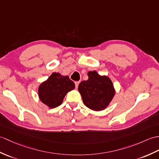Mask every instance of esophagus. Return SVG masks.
<instances>
[{
	"mask_svg": "<svg viewBox=\"0 0 159 159\" xmlns=\"http://www.w3.org/2000/svg\"><path fill=\"white\" fill-rule=\"evenodd\" d=\"M75 83V87L77 89V88H78V87H79V84L80 83V81H76Z\"/></svg>",
	"mask_w": 159,
	"mask_h": 159,
	"instance_id": "esophagus-1",
	"label": "esophagus"
}]
</instances>
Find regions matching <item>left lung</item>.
<instances>
[{
  "instance_id": "left-lung-1",
  "label": "left lung",
  "mask_w": 159,
  "mask_h": 159,
  "mask_svg": "<svg viewBox=\"0 0 159 159\" xmlns=\"http://www.w3.org/2000/svg\"><path fill=\"white\" fill-rule=\"evenodd\" d=\"M87 75L88 80L82 81L78 88L84 104L94 111L104 110L115 95L112 80L95 70L89 72Z\"/></svg>"
}]
</instances>
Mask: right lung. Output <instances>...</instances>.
Returning <instances> with one entry per match:
<instances>
[{
  "instance_id": "right-lung-1",
  "label": "right lung",
  "mask_w": 159,
  "mask_h": 159,
  "mask_svg": "<svg viewBox=\"0 0 159 159\" xmlns=\"http://www.w3.org/2000/svg\"><path fill=\"white\" fill-rule=\"evenodd\" d=\"M75 88V83L68 76L53 72L39 85V97L43 104L50 108H54L60 106L65 95Z\"/></svg>"
}]
</instances>
